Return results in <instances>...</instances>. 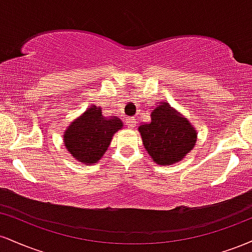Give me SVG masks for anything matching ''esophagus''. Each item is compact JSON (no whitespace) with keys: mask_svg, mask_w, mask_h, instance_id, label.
<instances>
[{"mask_svg":"<svg viewBox=\"0 0 252 252\" xmlns=\"http://www.w3.org/2000/svg\"><path fill=\"white\" fill-rule=\"evenodd\" d=\"M126 126H128V128H134V126H136L135 117H126Z\"/></svg>","mask_w":252,"mask_h":252,"instance_id":"34e87169","label":"esophagus"}]
</instances>
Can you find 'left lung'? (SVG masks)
Instances as JSON below:
<instances>
[{"mask_svg": "<svg viewBox=\"0 0 252 252\" xmlns=\"http://www.w3.org/2000/svg\"><path fill=\"white\" fill-rule=\"evenodd\" d=\"M143 146L158 164H172L184 158L195 144V130L167 103L152 112V122L140 126Z\"/></svg>", "mask_w": 252, "mask_h": 252, "instance_id": "left-lung-1", "label": "left lung"}]
</instances>
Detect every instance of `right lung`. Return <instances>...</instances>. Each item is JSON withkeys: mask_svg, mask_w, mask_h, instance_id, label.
<instances>
[{"mask_svg": "<svg viewBox=\"0 0 252 252\" xmlns=\"http://www.w3.org/2000/svg\"><path fill=\"white\" fill-rule=\"evenodd\" d=\"M122 126L120 118H105L102 110L92 106L66 130L63 142L80 162L94 163L108 150L112 136Z\"/></svg>", "mask_w": 252, "mask_h": 252, "instance_id": "right-lung-1", "label": "right lung"}]
</instances>
